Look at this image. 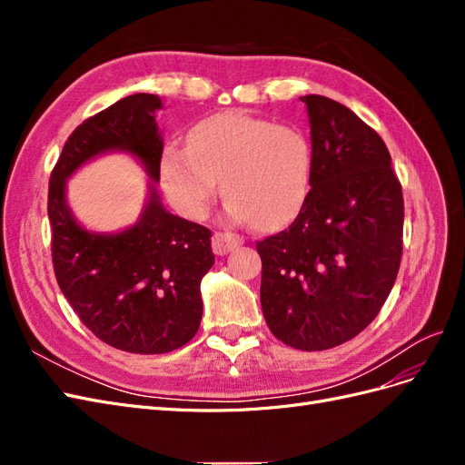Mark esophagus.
Wrapping results in <instances>:
<instances>
[{"instance_id": "obj_1", "label": "esophagus", "mask_w": 465, "mask_h": 465, "mask_svg": "<svg viewBox=\"0 0 465 465\" xmlns=\"http://www.w3.org/2000/svg\"><path fill=\"white\" fill-rule=\"evenodd\" d=\"M244 242L242 236L238 234H232V232H215L213 234V242H211V246H213V252L217 256H224L229 254V252L236 246H241Z\"/></svg>"}]
</instances>
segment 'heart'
I'll return each mask as SVG.
<instances>
[{
    "mask_svg": "<svg viewBox=\"0 0 465 465\" xmlns=\"http://www.w3.org/2000/svg\"><path fill=\"white\" fill-rule=\"evenodd\" d=\"M159 171L182 215L200 219L223 180L227 215L272 229L297 215L311 193L314 147L299 125L224 112L195 124L188 147L168 145Z\"/></svg>",
    "mask_w": 465,
    "mask_h": 465,
    "instance_id": "heart-1",
    "label": "heart"
}]
</instances>
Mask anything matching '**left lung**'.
I'll list each match as a JSON object with an SVG mask.
<instances>
[{
  "label": "left lung",
  "instance_id": "1",
  "mask_svg": "<svg viewBox=\"0 0 465 465\" xmlns=\"http://www.w3.org/2000/svg\"><path fill=\"white\" fill-rule=\"evenodd\" d=\"M301 101L312 190L285 231L256 242L260 301L277 340L323 351L367 328L396 283L403 195L382 137L353 110L320 94Z\"/></svg>",
  "mask_w": 465,
  "mask_h": 465
}]
</instances>
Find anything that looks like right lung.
<instances>
[{"label": "right lung", "instance_id": "1", "mask_svg": "<svg viewBox=\"0 0 465 465\" xmlns=\"http://www.w3.org/2000/svg\"><path fill=\"white\" fill-rule=\"evenodd\" d=\"M161 108L157 94L137 93L83 122L65 142L48 190L52 260L64 297L98 340L139 355L171 353L192 340L203 314L202 279L215 263L211 231L161 202ZM108 152H125L144 166L148 198L130 228L98 233L74 219L66 180Z\"/></svg>", "mask_w": 465, "mask_h": 465}]
</instances>
